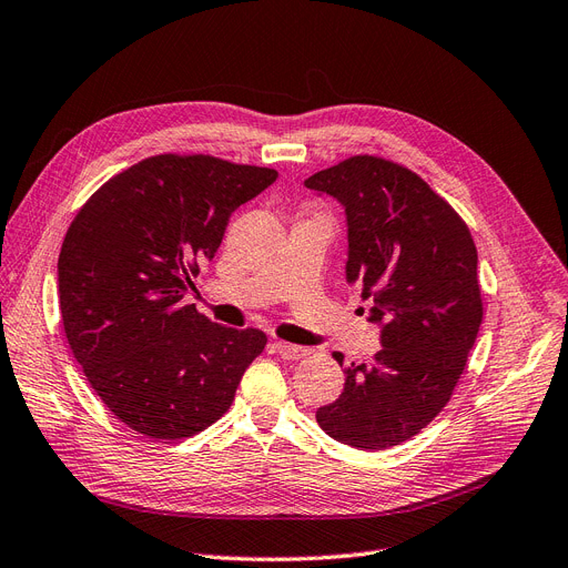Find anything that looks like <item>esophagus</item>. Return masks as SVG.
<instances>
[{"mask_svg": "<svg viewBox=\"0 0 568 568\" xmlns=\"http://www.w3.org/2000/svg\"><path fill=\"white\" fill-rule=\"evenodd\" d=\"M271 348H274V353H278L283 359H300V357L308 355V348H304V345H294V343H285V341H274L271 343Z\"/></svg>", "mask_w": 568, "mask_h": 568, "instance_id": "esophagus-1", "label": "esophagus"}]
</instances>
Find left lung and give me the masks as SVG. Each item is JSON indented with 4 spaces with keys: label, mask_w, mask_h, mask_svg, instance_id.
<instances>
[{
    "label": "left lung",
    "mask_w": 568,
    "mask_h": 568,
    "mask_svg": "<svg viewBox=\"0 0 568 568\" xmlns=\"http://www.w3.org/2000/svg\"><path fill=\"white\" fill-rule=\"evenodd\" d=\"M345 211V281L372 297L381 329L372 364H343L334 404L315 410L325 434L362 450L399 446L425 429L464 372L480 323L478 253L462 217L413 171L359 155L304 181Z\"/></svg>",
    "instance_id": "obj_1"
}]
</instances>
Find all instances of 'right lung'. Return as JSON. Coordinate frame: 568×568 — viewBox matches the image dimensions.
Masks as SVG:
<instances>
[{
  "instance_id": "obj_1",
  "label": "right lung",
  "mask_w": 568,
  "mask_h": 568,
  "mask_svg": "<svg viewBox=\"0 0 568 568\" xmlns=\"http://www.w3.org/2000/svg\"><path fill=\"white\" fill-rule=\"evenodd\" d=\"M278 179L209 155H158L113 176L73 217L58 260L69 348L118 420L155 440L204 432L234 402L260 329L183 304L232 213Z\"/></svg>"
}]
</instances>
